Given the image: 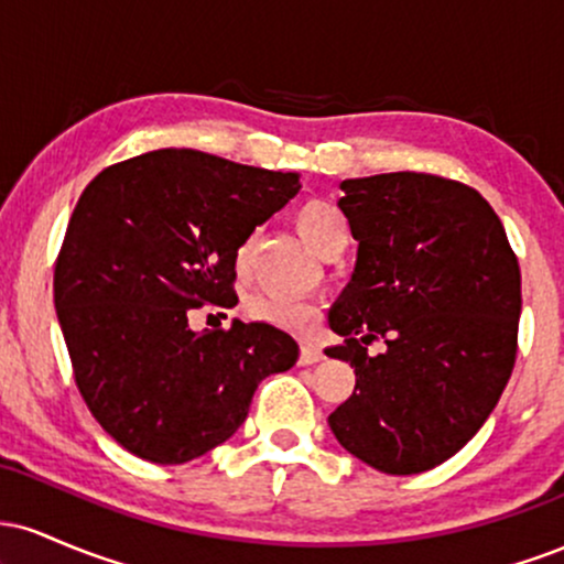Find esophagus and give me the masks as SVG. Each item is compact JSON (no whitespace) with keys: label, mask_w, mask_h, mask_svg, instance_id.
I'll return each instance as SVG.
<instances>
[{"label":"esophagus","mask_w":564,"mask_h":564,"mask_svg":"<svg viewBox=\"0 0 564 564\" xmlns=\"http://www.w3.org/2000/svg\"><path fill=\"white\" fill-rule=\"evenodd\" d=\"M321 360H323L321 347L302 345V349H300V366H313V364H321Z\"/></svg>","instance_id":"1"}]
</instances>
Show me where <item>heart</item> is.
Listing matches in <instances>:
<instances>
[{
  "instance_id": "obj_1",
  "label": "heart",
  "mask_w": 564,
  "mask_h": 564,
  "mask_svg": "<svg viewBox=\"0 0 564 564\" xmlns=\"http://www.w3.org/2000/svg\"><path fill=\"white\" fill-rule=\"evenodd\" d=\"M294 223L304 241L313 246L318 254L347 238L345 217H341L339 209L328 204V200H304V204L294 209ZM246 260H249V243H243L241 249H238V270L246 268ZM246 313H249V318L270 323V326L278 328H286V332H307V328H313L315 318H318V310L310 302L291 300V296L281 294H268V291L251 296V300L246 302Z\"/></svg>"
}]
</instances>
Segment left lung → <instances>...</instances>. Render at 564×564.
I'll use <instances>...</instances> for the list:
<instances>
[{"mask_svg": "<svg viewBox=\"0 0 564 564\" xmlns=\"http://www.w3.org/2000/svg\"><path fill=\"white\" fill-rule=\"evenodd\" d=\"M358 260L328 313L355 392L328 416L345 451L384 475H419L490 416L517 358L520 264L475 187L422 172L345 180ZM381 338L384 354L368 356Z\"/></svg>", "mask_w": 564, "mask_h": 564, "instance_id": "1", "label": "left lung"}]
</instances>
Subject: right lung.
Returning <instances> with one entry per match:
<instances>
[{"instance_id":"obj_1","label":"right lung","mask_w":564,"mask_h":564,"mask_svg":"<svg viewBox=\"0 0 564 564\" xmlns=\"http://www.w3.org/2000/svg\"><path fill=\"white\" fill-rule=\"evenodd\" d=\"M300 174L164 148L84 187L55 262V310L84 403L121 448L185 464L225 443L300 345L270 323L187 326L236 307V254Z\"/></svg>"}]
</instances>
